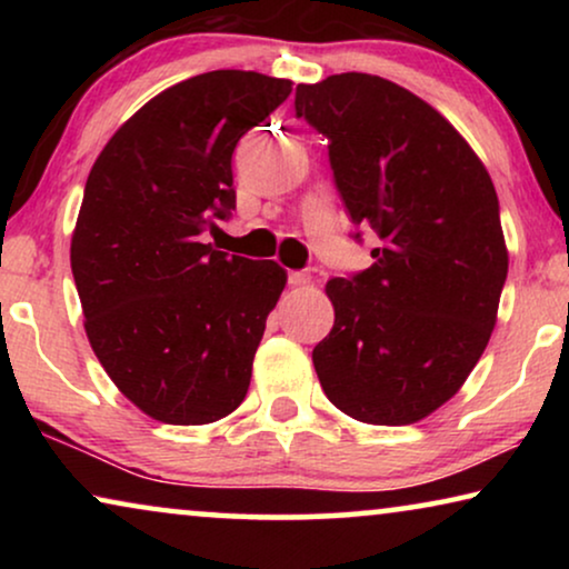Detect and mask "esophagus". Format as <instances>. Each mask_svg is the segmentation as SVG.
<instances>
[{
  "mask_svg": "<svg viewBox=\"0 0 569 569\" xmlns=\"http://www.w3.org/2000/svg\"><path fill=\"white\" fill-rule=\"evenodd\" d=\"M290 284L292 287H310L313 284V277L308 271H290Z\"/></svg>",
  "mask_w": 569,
  "mask_h": 569,
  "instance_id": "1",
  "label": "esophagus"
}]
</instances>
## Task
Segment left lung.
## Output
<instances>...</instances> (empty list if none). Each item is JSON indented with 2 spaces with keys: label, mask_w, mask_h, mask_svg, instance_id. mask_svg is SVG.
I'll list each match as a JSON object with an SVG mask.
<instances>
[{
  "label": "left lung",
  "mask_w": 569,
  "mask_h": 569,
  "mask_svg": "<svg viewBox=\"0 0 569 569\" xmlns=\"http://www.w3.org/2000/svg\"><path fill=\"white\" fill-rule=\"evenodd\" d=\"M295 111L329 139L333 181L380 248L333 277V329L313 349L323 393L357 422L415 425L485 355L508 277L500 201L446 116L376 74L298 84Z\"/></svg>",
  "instance_id": "8db88e82"
}]
</instances>
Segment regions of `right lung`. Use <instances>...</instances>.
<instances>
[{"mask_svg": "<svg viewBox=\"0 0 569 569\" xmlns=\"http://www.w3.org/2000/svg\"><path fill=\"white\" fill-rule=\"evenodd\" d=\"M290 80L217 69L162 90L92 166L72 232L84 333L116 388L166 425H209L246 399L277 261L214 251L201 232L236 207L232 150Z\"/></svg>", "mask_w": 569, "mask_h": 569, "instance_id": "obj_1", "label": "right lung"}]
</instances>
